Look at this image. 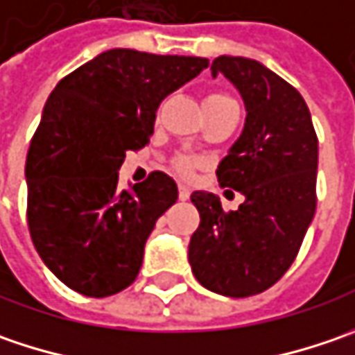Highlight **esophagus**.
Returning a JSON list of instances; mask_svg holds the SVG:
<instances>
[{"mask_svg":"<svg viewBox=\"0 0 355 355\" xmlns=\"http://www.w3.org/2000/svg\"><path fill=\"white\" fill-rule=\"evenodd\" d=\"M189 196H191V189L184 187V184H178V198L180 200H189Z\"/></svg>","mask_w":355,"mask_h":355,"instance_id":"esophagus-1","label":"esophagus"}]
</instances>
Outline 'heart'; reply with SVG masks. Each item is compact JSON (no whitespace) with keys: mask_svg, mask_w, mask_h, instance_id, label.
<instances>
[{"mask_svg":"<svg viewBox=\"0 0 355 355\" xmlns=\"http://www.w3.org/2000/svg\"><path fill=\"white\" fill-rule=\"evenodd\" d=\"M224 103H232V99L223 95V93H210V95H207V99H205V105H224ZM175 166H177L178 173L191 175L194 171V166H196V161L191 159V157H178L177 161H175Z\"/></svg>","mask_w":355,"mask_h":355,"instance_id":"obj_1","label":"heart"}]
</instances>
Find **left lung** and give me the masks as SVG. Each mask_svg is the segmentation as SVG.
I'll return each instance as SVG.
<instances>
[{
	"mask_svg": "<svg viewBox=\"0 0 355 355\" xmlns=\"http://www.w3.org/2000/svg\"><path fill=\"white\" fill-rule=\"evenodd\" d=\"M239 89L246 123L224 157L220 187L244 194L223 210L216 194L194 191L200 224L189 244L194 278L210 292L246 298L292 266L316 212L318 137L302 95L254 59L220 55L210 65Z\"/></svg>",
	"mask_w": 355,
	"mask_h": 355,
	"instance_id": "1",
	"label": "left lung"
}]
</instances>
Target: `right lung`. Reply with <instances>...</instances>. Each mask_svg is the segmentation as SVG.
Returning a JSON list of instances; mask_svg holds the SVG:
<instances>
[{
  "instance_id": "add662e5",
  "label": "right lung",
  "mask_w": 355,
  "mask_h": 355,
  "mask_svg": "<svg viewBox=\"0 0 355 355\" xmlns=\"http://www.w3.org/2000/svg\"><path fill=\"white\" fill-rule=\"evenodd\" d=\"M208 67L205 57L109 49L63 77L25 161L33 246L71 290L105 298L131 286L155 223L177 202L161 171L119 189L127 150L148 143L164 97Z\"/></svg>"
}]
</instances>
